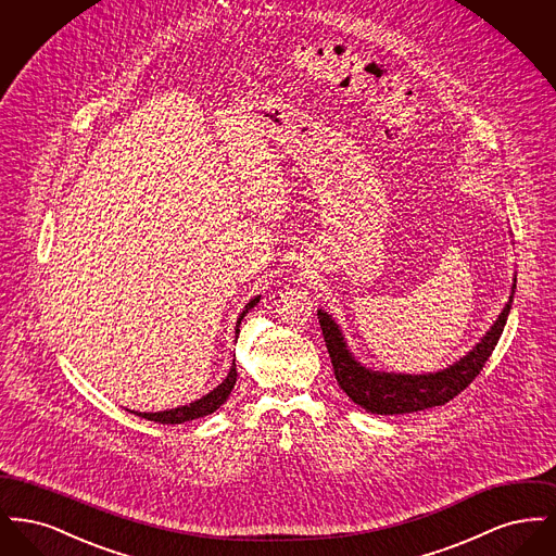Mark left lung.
Masks as SVG:
<instances>
[{"mask_svg": "<svg viewBox=\"0 0 556 556\" xmlns=\"http://www.w3.org/2000/svg\"><path fill=\"white\" fill-rule=\"evenodd\" d=\"M515 290H517V275L513 277V288H510L508 302L504 304L503 313L465 356H460L446 369L419 372V375L375 370L363 365L350 350L342 333V327L336 323V318L318 308V323H320L323 338H325L340 388L354 404H358L361 408H365L372 415H408V413L446 404L476 379L485 361L490 358V354L494 352V348L503 336Z\"/></svg>", "mask_w": 556, "mask_h": 556, "instance_id": "8db88e82", "label": "left lung"}]
</instances>
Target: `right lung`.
<instances>
[{"label": "right lung", "mask_w": 556, "mask_h": 556, "mask_svg": "<svg viewBox=\"0 0 556 556\" xmlns=\"http://www.w3.org/2000/svg\"><path fill=\"white\" fill-rule=\"evenodd\" d=\"M258 302H261V295L252 298V300L245 304V308L241 311V315H239L238 318V325H236V340L239 338V325H241V318L245 317V315H248V311H250V308H254ZM236 381H238V369H236V358H233V365H231V369L227 372V377H225V379H223L214 390H211L206 396L198 397V400H193V402H189V404L177 406V408H170V410H160V413H139V410H129V408H127V410L132 413V415H137V417H141V419L156 421V424H187V421H193V419H200V417L212 415L216 408H220V406L227 402L229 394H231V390H233Z\"/></svg>", "instance_id": "right-lung-1"}]
</instances>
